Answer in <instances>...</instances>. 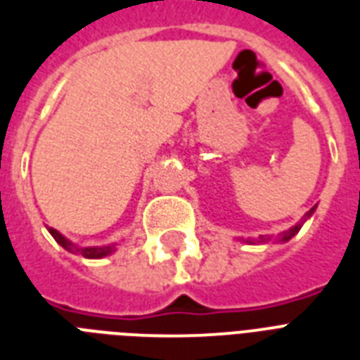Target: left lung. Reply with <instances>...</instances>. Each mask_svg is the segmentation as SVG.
I'll return each instance as SVG.
<instances>
[{
	"label": "left lung",
	"instance_id": "left-lung-1",
	"mask_svg": "<svg viewBox=\"0 0 360 360\" xmlns=\"http://www.w3.org/2000/svg\"><path fill=\"white\" fill-rule=\"evenodd\" d=\"M312 213H314V209H310V211H308V213H307V217H310V214H312ZM299 230H301V226L297 224L295 228H291V230L284 231V236H282V240H288V239H291V237L295 236V233H297V231H299ZM265 240H267V239H263V237H262V243H265Z\"/></svg>",
	"mask_w": 360,
	"mask_h": 360
}]
</instances>
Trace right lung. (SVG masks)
<instances>
[{"label":"right lung","instance_id":"right-lung-1","mask_svg":"<svg viewBox=\"0 0 360 360\" xmlns=\"http://www.w3.org/2000/svg\"><path fill=\"white\" fill-rule=\"evenodd\" d=\"M50 233H52V237L56 240H58L59 245L63 246L65 250H69V252H78V254H82L84 257H89V259H98V257H104V256H108V254H112L115 248V245H110V246H87V248H80V246H76L72 245L70 240L65 239L59 231H56L53 228H50Z\"/></svg>","mask_w":360,"mask_h":360}]
</instances>
